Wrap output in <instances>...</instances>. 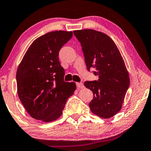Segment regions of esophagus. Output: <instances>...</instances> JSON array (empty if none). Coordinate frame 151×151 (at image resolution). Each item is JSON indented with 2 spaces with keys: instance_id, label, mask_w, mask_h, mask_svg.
Returning a JSON list of instances; mask_svg holds the SVG:
<instances>
[{
  "instance_id": "1",
  "label": "esophagus",
  "mask_w": 151,
  "mask_h": 151,
  "mask_svg": "<svg viewBox=\"0 0 151 151\" xmlns=\"http://www.w3.org/2000/svg\"><path fill=\"white\" fill-rule=\"evenodd\" d=\"M76 87L78 88H84V85L82 83H76Z\"/></svg>"
}]
</instances>
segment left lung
Here are the masks:
<instances>
[{"label": "left lung", "instance_id": "1", "mask_svg": "<svg viewBox=\"0 0 151 151\" xmlns=\"http://www.w3.org/2000/svg\"><path fill=\"white\" fill-rule=\"evenodd\" d=\"M81 42L87 68H94L99 80L86 81L94 98L89 103L95 115L102 118L113 117L120 111L130 84L128 70L120 50L106 34L93 29L74 31Z\"/></svg>", "mask_w": 151, "mask_h": 151}]
</instances>
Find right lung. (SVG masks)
Listing matches in <instances>:
<instances>
[{"instance_id":"right-lung-1","label":"right lung","mask_w":151,"mask_h":151,"mask_svg":"<svg viewBox=\"0 0 151 151\" xmlns=\"http://www.w3.org/2000/svg\"><path fill=\"white\" fill-rule=\"evenodd\" d=\"M73 34L56 31L40 36L31 44L18 65V97L34 119L45 122L58 119L68 99L76 90L75 82L63 81L65 71L59 61V50Z\"/></svg>"}]
</instances>
